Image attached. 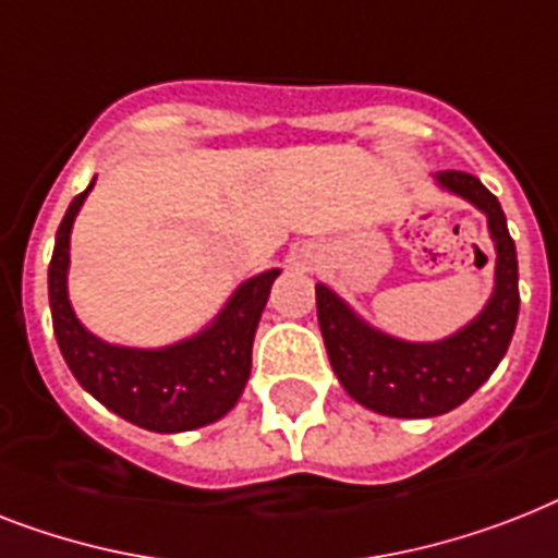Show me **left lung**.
<instances>
[{"mask_svg":"<svg viewBox=\"0 0 558 558\" xmlns=\"http://www.w3.org/2000/svg\"><path fill=\"white\" fill-rule=\"evenodd\" d=\"M438 183L482 208L496 240V289L473 324L438 343L396 341L361 324L324 283L315 287L320 335L341 387L357 404L396 418H433L464 404L499 366L519 318V260L496 194L468 171H441Z\"/></svg>","mask_w":558,"mask_h":558,"instance_id":"obj_1","label":"left lung"}]
</instances>
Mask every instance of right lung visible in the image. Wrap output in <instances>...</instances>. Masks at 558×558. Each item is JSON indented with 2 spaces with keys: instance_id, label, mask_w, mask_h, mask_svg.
Here are the masks:
<instances>
[{
  "instance_id": "obj_1",
  "label": "right lung",
  "mask_w": 558,
  "mask_h": 558,
  "mask_svg": "<svg viewBox=\"0 0 558 558\" xmlns=\"http://www.w3.org/2000/svg\"><path fill=\"white\" fill-rule=\"evenodd\" d=\"M94 185V183H90ZM76 194L57 229L48 298L53 335L74 378L99 404L151 433H183L206 427L238 404L252 373V341L257 320L280 271L246 280L206 332L166 350H125L85 332L68 303V243L85 194Z\"/></svg>"
}]
</instances>
